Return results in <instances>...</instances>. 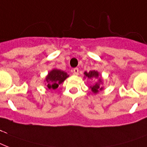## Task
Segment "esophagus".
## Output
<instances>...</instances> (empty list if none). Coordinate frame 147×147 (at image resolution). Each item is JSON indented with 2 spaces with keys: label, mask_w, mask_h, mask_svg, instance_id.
I'll return each instance as SVG.
<instances>
[{
  "label": "esophagus",
  "mask_w": 147,
  "mask_h": 147,
  "mask_svg": "<svg viewBox=\"0 0 147 147\" xmlns=\"http://www.w3.org/2000/svg\"><path fill=\"white\" fill-rule=\"evenodd\" d=\"M73 73H74V75L79 74V70H78V68H74V69L73 70Z\"/></svg>",
  "instance_id": "34e87169"
}]
</instances>
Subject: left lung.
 I'll use <instances>...</instances> for the list:
<instances>
[{"mask_svg":"<svg viewBox=\"0 0 147 147\" xmlns=\"http://www.w3.org/2000/svg\"><path fill=\"white\" fill-rule=\"evenodd\" d=\"M88 78V79H92L95 80V84L93 86H90L91 89V91L94 94H96L99 91L103 90V87L101 85L103 84V79L101 77L100 74L96 71V70H90L89 72H84V78Z\"/></svg>","mask_w":147,"mask_h":147,"instance_id":"obj_1","label":"left lung"}]
</instances>
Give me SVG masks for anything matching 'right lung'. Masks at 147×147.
<instances>
[{
	"label": "right lung",
	"instance_id": "add662e5",
	"mask_svg": "<svg viewBox=\"0 0 147 147\" xmlns=\"http://www.w3.org/2000/svg\"><path fill=\"white\" fill-rule=\"evenodd\" d=\"M68 77H69V75L67 74V72L54 68L53 70H51L48 73V74L45 77V80H44L45 84H44L46 85L48 89L55 90Z\"/></svg>",
	"mask_w": 147,
	"mask_h": 147
}]
</instances>
